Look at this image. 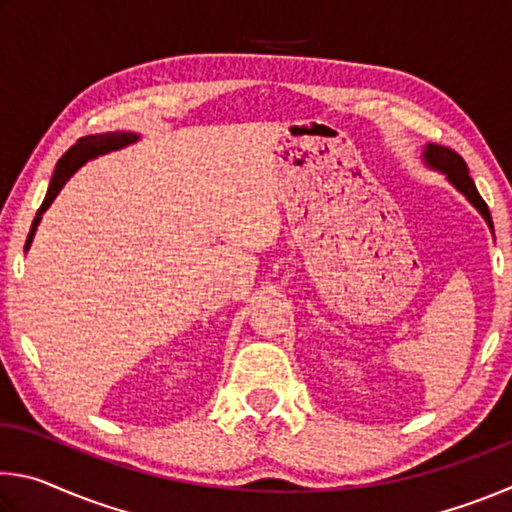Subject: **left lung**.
I'll return each mask as SVG.
<instances>
[{
    "label": "left lung",
    "instance_id": "obj_1",
    "mask_svg": "<svg viewBox=\"0 0 512 512\" xmlns=\"http://www.w3.org/2000/svg\"><path fill=\"white\" fill-rule=\"evenodd\" d=\"M422 162L427 164L429 169L443 173V176L447 178V183L452 185L456 192H461L467 198V201H470L476 207V212L483 216L485 223H488L490 232L495 235V225H492V216H490L488 205H485L481 194L476 192L474 180L470 178V169H467V164H465L461 155H458L452 149H447V146L424 144Z\"/></svg>",
    "mask_w": 512,
    "mask_h": 512
}]
</instances>
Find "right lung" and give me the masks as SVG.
Wrapping results in <instances>:
<instances>
[{"mask_svg":"<svg viewBox=\"0 0 512 512\" xmlns=\"http://www.w3.org/2000/svg\"><path fill=\"white\" fill-rule=\"evenodd\" d=\"M135 142H140V135L128 133V131L99 133V135L81 137V140L76 142L72 149H69L63 155V158L58 160V164H56V171H54V176H51V183H49L45 201H42L40 210L36 214V219H33V223H31V232H29V237H27V244H24V253H27V250L31 248V241H33V237H36V230H38V225L42 221V214L49 210V205L54 203V198L60 194V189L65 187L67 180L72 178L74 173L79 171L85 162L99 158V155L119 151V149H124V146H131Z\"/></svg>","mask_w":512,"mask_h":512,"instance_id":"1","label":"right lung"}]
</instances>
